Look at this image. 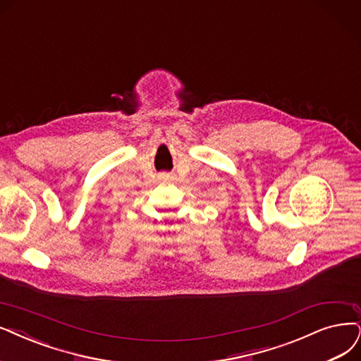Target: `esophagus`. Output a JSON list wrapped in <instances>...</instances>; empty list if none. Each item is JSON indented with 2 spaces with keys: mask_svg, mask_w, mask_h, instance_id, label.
Masks as SVG:
<instances>
[{
  "mask_svg": "<svg viewBox=\"0 0 361 361\" xmlns=\"http://www.w3.org/2000/svg\"><path fill=\"white\" fill-rule=\"evenodd\" d=\"M159 180H162V181H169V180H172V176H171V173H160V176H159Z\"/></svg>",
  "mask_w": 361,
  "mask_h": 361,
  "instance_id": "esophagus-1",
  "label": "esophagus"
}]
</instances>
